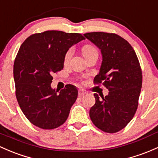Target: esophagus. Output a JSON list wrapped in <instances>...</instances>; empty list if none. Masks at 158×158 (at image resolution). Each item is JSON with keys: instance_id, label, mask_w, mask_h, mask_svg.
Returning <instances> with one entry per match:
<instances>
[{"instance_id": "34e87169", "label": "esophagus", "mask_w": 158, "mask_h": 158, "mask_svg": "<svg viewBox=\"0 0 158 158\" xmlns=\"http://www.w3.org/2000/svg\"><path fill=\"white\" fill-rule=\"evenodd\" d=\"M86 92H85L84 90H82V89H79V97H82V96H83L84 94H85Z\"/></svg>"}]
</instances>
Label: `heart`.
<instances>
[{"label":"heart","mask_w":158,"mask_h":158,"mask_svg":"<svg viewBox=\"0 0 158 158\" xmlns=\"http://www.w3.org/2000/svg\"><path fill=\"white\" fill-rule=\"evenodd\" d=\"M82 54L85 57H87L88 56L91 55L92 54H94V53H98L97 50L94 48V47H92V45H85L82 47ZM73 54V50L69 49L66 52L65 55H64V63L66 64L68 61L70 59L71 56Z\"/></svg>","instance_id":"1"}]
</instances>
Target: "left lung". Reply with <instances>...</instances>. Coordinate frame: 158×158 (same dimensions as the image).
<instances>
[{"mask_svg":"<svg viewBox=\"0 0 158 158\" xmlns=\"http://www.w3.org/2000/svg\"><path fill=\"white\" fill-rule=\"evenodd\" d=\"M102 54L95 84L102 83L109 90L101 100L94 94L95 104L89 116L96 127L108 133L120 131L135 115L142 85L139 59L129 42L114 33L94 31L84 34Z\"/></svg>","mask_w":158,"mask_h":158,"instance_id":"obj_1","label":"left lung"}]
</instances>
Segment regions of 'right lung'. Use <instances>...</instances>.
Listing matches in <instances>:
<instances>
[{"label":"right lung","instance_id":"right-lung-1","mask_svg":"<svg viewBox=\"0 0 158 158\" xmlns=\"http://www.w3.org/2000/svg\"><path fill=\"white\" fill-rule=\"evenodd\" d=\"M84 39L79 33L45 31L31 35L19 48L13 65L16 96L33 125L53 129L65 123L78 90L70 84L59 92L53 89L52 75L63 69L69 48Z\"/></svg>","mask_w":158,"mask_h":158}]
</instances>
